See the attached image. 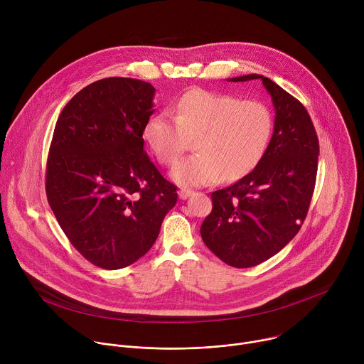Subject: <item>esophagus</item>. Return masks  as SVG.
<instances>
[{"instance_id":"1","label":"esophagus","mask_w":364,"mask_h":364,"mask_svg":"<svg viewBox=\"0 0 364 364\" xmlns=\"http://www.w3.org/2000/svg\"><path fill=\"white\" fill-rule=\"evenodd\" d=\"M193 193H194V191L190 190V188H180V190H178V197H180L181 200H186V198H188Z\"/></svg>"}]
</instances>
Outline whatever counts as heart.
<instances>
[{
	"mask_svg": "<svg viewBox=\"0 0 364 364\" xmlns=\"http://www.w3.org/2000/svg\"><path fill=\"white\" fill-rule=\"evenodd\" d=\"M171 112L174 117L152 115L142 135L164 166L176 164L197 135V152L171 171L184 187L243 177L262 160L274 132V117L264 102L226 93L193 89L173 103Z\"/></svg>",
	"mask_w": 364,
	"mask_h": 364,
	"instance_id": "heart-1",
	"label": "heart"
}]
</instances>
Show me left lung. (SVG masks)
Returning <instances> with one entry per match:
<instances>
[{"instance_id": "obj_1", "label": "left lung", "mask_w": 364, "mask_h": 364, "mask_svg": "<svg viewBox=\"0 0 364 364\" xmlns=\"http://www.w3.org/2000/svg\"><path fill=\"white\" fill-rule=\"evenodd\" d=\"M275 108L274 134L259 164L230 187L212 193L213 210L200 228L201 239L235 268L268 261L301 229L314 193L320 145L302 103L262 75Z\"/></svg>"}]
</instances>
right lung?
Masks as SVG:
<instances>
[{
	"instance_id": "right-lung-1",
	"label": "right lung",
	"mask_w": 364,
	"mask_h": 364,
	"mask_svg": "<svg viewBox=\"0 0 364 364\" xmlns=\"http://www.w3.org/2000/svg\"><path fill=\"white\" fill-rule=\"evenodd\" d=\"M154 93L131 77L93 82L68 102L50 144L48 204L76 250L103 269L144 256L177 203V187L144 151Z\"/></svg>"
}]
</instances>
